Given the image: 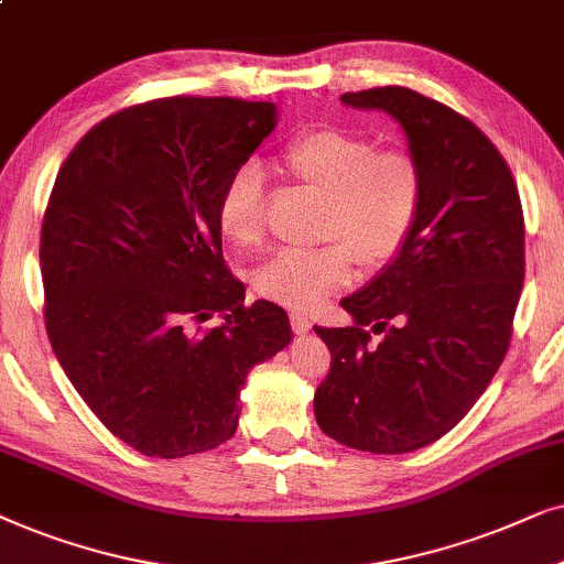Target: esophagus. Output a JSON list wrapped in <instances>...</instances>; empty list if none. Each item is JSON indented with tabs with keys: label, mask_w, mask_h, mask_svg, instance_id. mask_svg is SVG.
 Returning <instances> with one entry per match:
<instances>
[{
	"label": "esophagus",
	"mask_w": 564,
	"mask_h": 564,
	"mask_svg": "<svg viewBox=\"0 0 564 564\" xmlns=\"http://www.w3.org/2000/svg\"><path fill=\"white\" fill-rule=\"evenodd\" d=\"M291 327H294L296 333H306V329H312V319L306 317L304 312H291Z\"/></svg>",
	"instance_id": "34e87169"
}]
</instances>
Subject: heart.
<instances>
[{
    "label": "heart",
    "instance_id": "b5f03b06",
    "mask_svg": "<svg viewBox=\"0 0 564 564\" xmlns=\"http://www.w3.org/2000/svg\"><path fill=\"white\" fill-rule=\"evenodd\" d=\"M281 160L299 183L325 193L319 237L327 242L268 258L252 275L260 294L306 310L348 283L356 260L366 270H379L400 258L425 200V177L415 154L400 147L379 149L366 133L319 126L296 133ZM216 216L235 245L262 242L265 177L254 164L231 172Z\"/></svg>",
    "mask_w": 564,
    "mask_h": 564
}]
</instances>
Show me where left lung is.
Returning a JSON list of instances; mask_svg holds the SVG:
<instances>
[{
    "label": "left lung",
    "mask_w": 564,
    "mask_h": 564,
    "mask_svg": "<svg viewBox=\"0 0 564 564\" xmlns=\"http://www.w3.org/2000/svg\"><path fill=\"white\" fill-rule=\"evenodd\" d=\"M340 100L400 120L425 200L400 258L340 302L356 322L314 327L333 356L314 415L337 444L404 454L452 431L506 358L527 270L523 208L508 162L462 112L408 87Z\"/></svg>",
    "instance_id": "8db88e82"
}]
</instances>
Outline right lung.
<instances>
[{
	"label": "right lung",
	"mask_w": 564,
	"mask_h": 564,
	"mask_svg": "<svg viewBox=\"0 0 564 564\" xmlns=\"http://www.w3.org/2000/svg\"><path fill=\"white\" fill-rule=\"evenodd\" d=\"M273 129V102L160 97L102 118L56 175L41 227L51 348L97 420L147 456L229 441L247 373L291 343L281 306L245 304L216 216ZM216 311L225 322L200 334Z\"/></svg>",
	"instance_id": "1"
}]
</instances>
